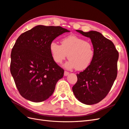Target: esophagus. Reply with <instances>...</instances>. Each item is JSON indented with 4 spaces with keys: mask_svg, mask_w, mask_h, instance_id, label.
I'll use <instances>...</instances> for the list:
<instances>
[{
    "mask_svg": "<svg viewBox=\"0 0 129 129\" xmlns=\"http://www.w3.org/2000/svg\"><path fill=\"white\" fill-rule=\"evenodd\" d=\"M69 74V72H67V71H64V75H65V76H67V75H68Z\"/></svg>",
    "mask_w": 129,
    "mask_h": 129,
    "instance_id": "esophagus-1",
    "label": "esophagus"
}]
</instances>
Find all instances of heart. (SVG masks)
Returning a JSON list of instances; mask_svg holds the SVG:
<instances>
[{
  "instance_id": "obj_1",
  "label": "heart",
  "mask_w": 129,
  "mask_h": 129,
  "mask_svg": "<svg viewBox=\"0 0 129 129\" xmlns=\"http://www.w3.org/2000/svg\"><path fill=\"white\" fill-rule=\"evenodd\" d=\"M49 48L55 62L61 63L68 55L70 60L66 64V67L75 68L78 71L84 70L88 67L92 62L95 54L91 43L73 35L62 39L61 45L52 41Z\"/></svg>"
}]
</instances>
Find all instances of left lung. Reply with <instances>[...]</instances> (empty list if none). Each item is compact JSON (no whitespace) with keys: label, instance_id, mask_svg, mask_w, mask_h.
Segmentation results:
<instances>
[{"label":"left lung","instance_id":"8db88e82","mask_svg":"<svg viewBox=\"0 0 129 129\" xmlns=\"http://www.w3.org/2000/svg\"><path fill=\"white\" fill-rule=\"evenodd\" d=\"M77 31L91 39L95 54L89 66L77 74L78 80L72 90L81 102L96 104L107 95L117 78L119 53L113 43L101 33Z\"/></svg>","mask_w":129,"mask_h":129}]
</instances>
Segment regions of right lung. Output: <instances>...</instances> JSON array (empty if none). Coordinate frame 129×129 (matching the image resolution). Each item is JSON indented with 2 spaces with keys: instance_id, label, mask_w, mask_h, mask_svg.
<instances>
[{
  "instance_id": "right-lung-1",
  "label": "right lung",
  "mask_w": 129,
  "mask_h": 129,
  "mask_svg": "<svg viewBox=\"0 0 129 129\" xmlns=\"http://www.w3.org/2000/svg\"><path fill=\"white\" fill-rule=\"evenodd\" d=\"M70 31L60 26H36L21 34L11 53L10 72L20 95L29 101H45L54 92L64 70L56 63L50 44Z\"/></svg>"
}]
</instances>
